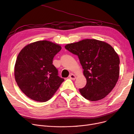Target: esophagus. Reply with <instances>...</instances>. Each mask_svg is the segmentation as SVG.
I'll use <instances>...</instances> for the list:
<instances>
[{
    "mask_svg": "<svg viewBox=\"0 0 134 134\" xmlns=\"http://www.w3.org/2000/svg\"><path fill=\"white\" fill-rule=\"evenodd\" d=\"M69 78L72 80H75L76 79V76L73 74H71L69 75Z\"/></svg>",
    "mask_w": 134,
    "mask_h": 134,
    "instance_id": "1",
    "label": "esophagus"
}]
</instances>
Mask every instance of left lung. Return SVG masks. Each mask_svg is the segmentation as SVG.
I'll return each instance as SVG.
<instances>
[{
    "label": "left lung",
    "instance_id": "1",
    "mask_svg": "<svg viewBox=\"0 0 134 134\" xmlns=\"http://www.w3.org/2000/svg\"><path fill=\"white\" fill-rule=\"evenodd\" d=\"M65 48L78 56L87 79L79 89L85 98L97 101L104 98L115 87L120 73L119 56L110 44L95 39H85L67 44Z\"/></svg>",
    "mask_w": 134,
    "mask_h": 134
}]
</instances>
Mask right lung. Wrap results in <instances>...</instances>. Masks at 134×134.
I'll return each instance as SVG.
<instances>
[{
    "label": "right lung",
    "mask_w": 134,
    "mask_h": 134,
    "mask_svg": "<svg viewBox=\"0 0 134 134\" xmlns=\"http://www.w3.org/2000/svg\"><path fill=\"white\" fill-rule=\"evenodd\" d=\"M61 49L59 44L43 40L28 44L20 51L14 66L15 80L30 98L46 102L64 81L52 64Z\"/></svg>",
    "instance_id": "right-lung-1"
}]
</instances>
